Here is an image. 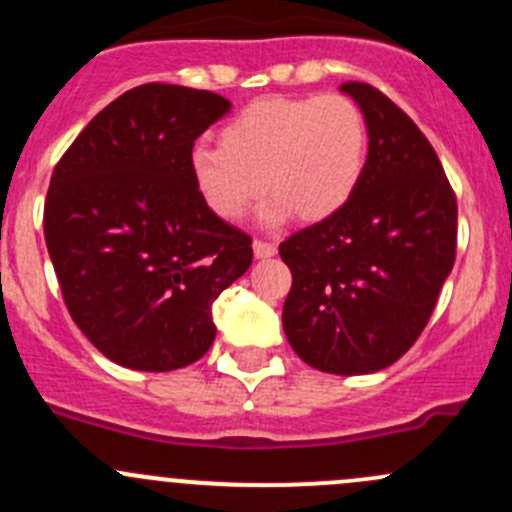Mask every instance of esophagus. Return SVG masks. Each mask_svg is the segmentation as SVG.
Wrapping results in <instances>:
<instances>
[{
  "label": "esophagus",
  "instance_id": "esophagus-1",
  "mask_svg": "<svg viewBox=\"0 0 512 512\" xmlns=\"http://www.w3.org/2000/svg\"><path fill=\"white\" fill-rule=\"evenodd\" d=\"M252 250H255L257 260H267V257L277 255V245L275 242H267V240H255L252 242Z\"/></svg>",
  "mask_w": 512,
  "mask_h": 512
}]
</instances>
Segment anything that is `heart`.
I'll return each mask as SVG.
<instances>
[{
  "label": "heart",
  "instance_id": "1",
  "mask_svg": "<svg viewBox=\"0 0 512 512\" xmlns=\"http://www.w3.org/2000/svg\"><path fill=\"white\" fill-rule=\"evenodd\" d=\"M220 148L195 146L188 170L218 218H245L272 190L262 220L297 213L307 223L332 218L352 200L366 163V123L342 94L265 96L220 128Z\"/></svg>",
  "mask_w": 512,
  "mask_h": 512
}]
</instances>
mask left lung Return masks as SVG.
Segmentation results:
<instances>
[{"mask_svg":"<svg viewBox=\"0 0 512 512\" xmlns=\"http://www.w3.org/2000/svg\"><path fill=\"white\" fill-rule=\"evenodd\" d=\"M369 133L352 200L280 245L292 272L287 342L327 374H374L401 359L431 319L456 262L458 205L418 126L379 89L347 81Z\"/></svg>","mask_w":512,"mask_h":512,"instance_id":"obj_1","label":"left lung"}]
</instances>
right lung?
Wrapping results in <instances>:
<instances>
[{"label": "right lung", "mask_w": 512, "mask_h": 512, "mask_svg": "<svg viewBox=\"0 0 512 512\" xmlns=\"http://www.w3.org/2000/svg\"><path fill=\"white\" fill-rule=\"evenodd\" d=\"M232 103L143 84L91 118L51 173L44 237L66 309L136 371L193 364L215 342L213 302L252 265V237L195 190L188 156Z\"/></svg>", "instance_id": "add662e5"}]
</instances>
